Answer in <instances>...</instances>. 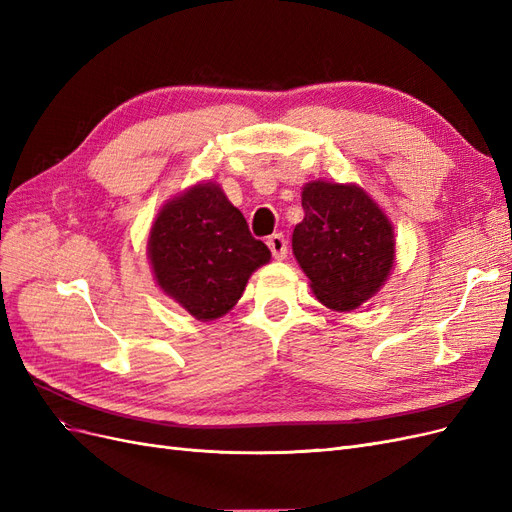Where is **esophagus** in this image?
I'll list each match as a JSON object with an SVG mask.
<instances>
[{
  "mask_svg": "<svg viewBox=\"0 0 512 512\" xmlns=\"http://www.w3.org/2000/svg\"><path fill=\"white\" fill-rule=\"evenodd\" d=\"M267 245H269V250H271L275 260H284L286 258V254H288V241H286V237L282 235V232H275V235L267 237Z\"/></svg>",
  "mask_w": 512,
  "mask_h": 512,
  "instance_id": "esophagus-1",
  "label": "esophagus"
}]
</instances>
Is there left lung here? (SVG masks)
<instances>
[{"label": "left lung", "mask_w": 512, "mask_h": 512, "mask_svg": "<svg viewBox=\"0 0 512 512\" xmlns=\"http://www.w3.org/2000/svg\"><path fill=\"white\" fill-rule=\"evenodd\" d=\"M305 218L294 226L292 252L320 303L350 312L380 290L395 260L393 226L356 185L307 183Z\"/></svg>", "instance_id": "8db88e82"}]
</instances>
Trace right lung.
<instances>
[{
	"label": "right lung",
	"instance_id": "1",
	"mask_svg": "<svg viewBox=\"0 0 512 512\" xmlns=\"http://www.w3.org/2000/svg\"><path fill=\"white\" fill-rule=\"evenodd\" d=\"M149 258L168 297L196 320H213L235 307L271 252L218 185L200 183L162 207L149 235Z\"/></svg>",
	"mask_w": 512,
	"mask_h": 512
}]
</instances>
